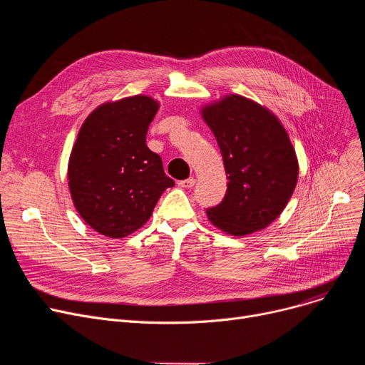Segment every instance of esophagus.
I'll return each mask as SVG.
<instances>
[{"label": "esophagus", "mask_w": 365, "mask_h": 365, "mask_svg": "<svg viewBox=\"0 0 365 365\" xmlns=\"http://www.w3.org/2000/svg\"><path fill=\"white\" fill-rule=\"evenodd\" d=\"M178 185L180 187H192L195 185V179L194 178H189V179H185V180H180L178 182Z\"/></svg>", "instance_id": "obj_1"}]
</instances>
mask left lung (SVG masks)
Returning <instances> with one entry per match:
<instances>
[{"label":"left lung","instance_id":"8db88e82","mask_svg":"<svg viewBox=\"0 0 365 365\" xmlns=\"http://www.w3.org/2000/svg\"><path fill=\"white\" fill-rule=\"evenodd\" d=\"M220 148L227 189L207 208L215 226L248 235L271 225L292 198L299 164L285 128L272 112L242 96H226L202 109Z\"/></svg>","mask_w":365,"mask_h":365}]
</instances>
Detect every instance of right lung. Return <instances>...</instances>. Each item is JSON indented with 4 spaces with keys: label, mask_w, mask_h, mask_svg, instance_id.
<instances>
[{
    "label": "right lung",
    "mask_w": 365,
    "mask_h": 365,
    "mask_svg": "<svg viewBox=\"0 0 365 365\" xmlns=\"http://www.w3.org/2000/svg\"><path fill=\"white\" fill-rule=\"evenodd\" d=\"M160 105L133 96L94 109L72 148L68 180L76 212L94 231L124 238L150 217L167 187L175 186L146 133Z\"/></svg>",
    "instance_id": "add662e5"
}]
</instances>
